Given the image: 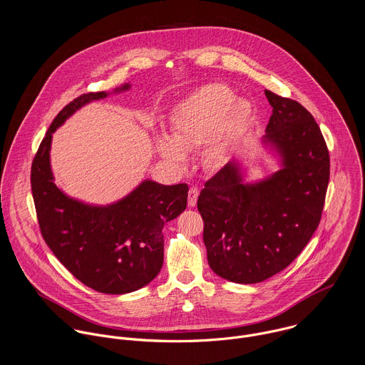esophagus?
I'll use <instances>...</instances> for the list:
<instances>
[{
    "label": "esophagus",
    "instance_id": "34e87169",
    "mask_svg": "<svg viewBox=\"0 0 365 365\" xmlns=\"http://www.w3.org/2000/svg\"><path fill=\"white\" fill-rule=\"evenodd\" d=\"M198 194H200V190L197 187H191L190 191H188V205L191 208H194L197 205V200H198Z\"/></svg>",
    "mask_w": 365,
    "mask_h": 365
}]
</instances>
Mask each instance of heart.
Wrapping results in <instances>:
<instances>
[{
	"mask_svg": "<svg viewBox=\"0 0 365 365\" xmlns=\"http://www.w3.org/2000/svg\"><path fill=\"white\" fill-rule=\"evenodd\" d=\"M253 113V104L247 98L235 97L227 86H202L174 105L168 116L170 136H157L155 150L165 163L181 168L187 160L185 150L208 143L209 164L222 165L247 130Z\"/></svg>",
	"mask_w": 365,
	"mask_h": 365,
	"instance_id": "obj_1",
	"label": "heart"
}]
</instances>
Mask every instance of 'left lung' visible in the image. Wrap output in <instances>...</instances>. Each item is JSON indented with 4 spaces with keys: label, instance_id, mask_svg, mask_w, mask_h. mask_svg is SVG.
<instances>
[{
    "label": "left lung",
    "instance_id": "left-lung-1",
    "mask_svg": "<svg viewBox=\"0 0 365 365\" xmlns=\"http://www.w3.org/2000/svg\"><path fill=\"white\" fill-rule=\"evenodd\" d=\"M265 97L272 115L261 146L277 171L247 181L249 167L232 160L197 204L209 267L236 284L261 282L298 257L320 222L329 184V152L312 115L268 90Z\"/></svg>",
    "mask_w": 365,
    "mask_h": 365
}]
</instances>
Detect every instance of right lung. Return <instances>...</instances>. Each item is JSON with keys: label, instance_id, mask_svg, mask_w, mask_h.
<instances>
[{"label": "right lung", "instance_id": "1", "mask_svg": "<svg viewBox=\"0 0 365 365\" xmlns=\"http://www.w3.org/2000/svg\"><path fill=\"white\" fill-rule=\"evenodd\" d=\"M90 93L64 106L32 163L31 182L42 236L53 255L84 285L110 295L138 291L153 281L164 259L163 227L187 208L188 185L142 180L110 204H90L54 182L53 133L78 109L130 90Z\"/></svg>", "mask_w": 365, "mask_h": 365}]
</instances>
